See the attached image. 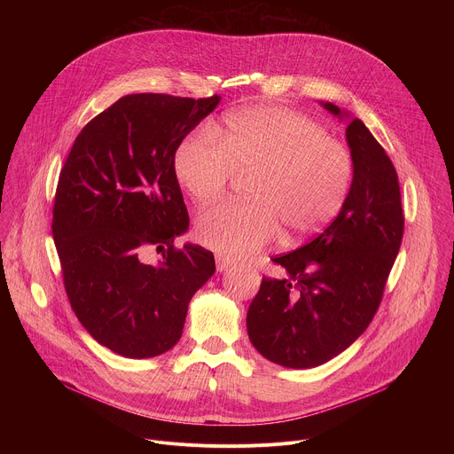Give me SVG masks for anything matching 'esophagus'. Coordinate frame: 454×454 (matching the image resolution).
<instances>
[{
	"label": "esophagus",
	"mask_w": 454,
	"mask_h": 454,
	"mask_svg": "<svg viewBox=\"0 0 454 454\" xmlns=\"http://www.w3.org/2000/svg\"><path fill=\"white\" fill-rule=\"evenodd\" d=\"M215 262H217V271L219 273L226 271L231 266V261H230V258H226L224 254H215Z\"/></svg>",
	"instance_id": "esophagus-1"
}]
</instances>
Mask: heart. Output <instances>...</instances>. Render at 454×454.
Listing matches in <instances>:
<instances>
[{"mask_svg":"<svg viewBox=\"0 0 454 454\" xmlns=\"http://www.w3.org/2000/svg\"><path fill=\"white\" fill-rule=\"evenodd\" d=\"M172 168L188 196L210 205L235 174L249 176L244 203L219 205L198 221L201 244L230 258L325 230L341 212L354 174L352 154L310 116L280 106L230 113L201 125L176 147Z\"/></svg>","mask_w":454,"mask_h":454,"instance_id":"obj_1","label":"heart"}]
</instances>
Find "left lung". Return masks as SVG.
<instances>
[{
	"mask_svg": "<svg viewBox=\"0 0 454 454\" xmlns=\"http://www.w3.org/2000/svg\"><path fill=\"white\" fill-rule=\"evenodd\" d=\"M347 118L354 176L338 217L309 244L273 258L286 277L262 278L247 309V336L271 363L314 368L347 350L370 325L404 231L399 177L368 127Z\"/></svg>",
	"mask_w": 454,
	"mask_h": 454,
	"instance_id": "obj_1",
	"label": "left lung"
}]
</instances>
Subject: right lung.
I'll list each match as a JSON object with an SVG mask.
<instances>
[{
  "mask_svg": "<svg viewBox=\"0 0 454 454\" xmlns=\"http://www.w3.org/2000/svg\"><path fill=\"white\" fill-rule=\"evenodd\" d=\"M219 102L121 97L82 129L60 170L51 233L64 287L84 329L118 356L170 350L192 296L215 273L212 251L174 247L188 212L172 158ZM149 245L168 246L158 265L141 261Z\"/></svg>",
  "mask_w": 454,
  "mask_h": 454,
  "instance_id": "1",
  "label": "right lung"
}]
</instances>
